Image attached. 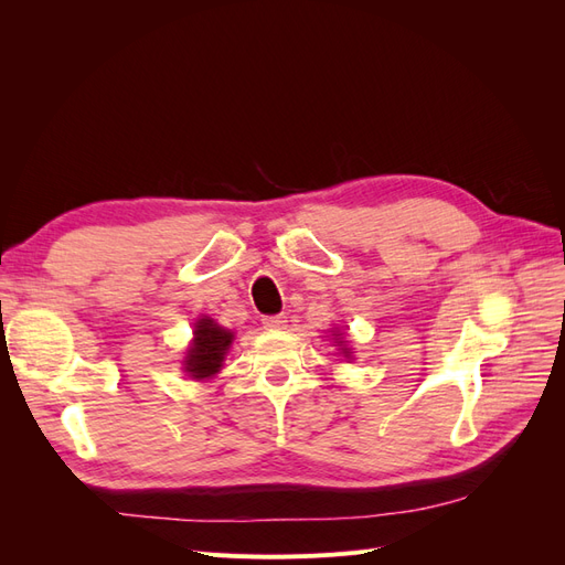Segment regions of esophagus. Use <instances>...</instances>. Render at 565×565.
<instances>
[{"label":"esophagus","mask_w":565,"mask_h":565,"mask_svg":"<svg viewBox=\"0 0 565 565\" xmlns=\"http://www.w3.org/2000/svg\"><path fill=\"white\" fill-rule=\"evenodd\" d=\"M262 324L266 330H285L287 328V316H264Z\"/></svg>","instance_id":"34e87169"}]
</instances>
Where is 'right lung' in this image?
<instances>
[{
	"label": "right lung",
	"instance_id": "right-lung-1",
	"mask_svg": "<svg viewBox=\"0 0 565 565\" xmlns=\"http://www.w3.org/2000/svg\"><path fill=\"white\" fill-rule=\"evenodd\" d=\"M233 341V332L218 328L210 318H202L195 324V339L193 347L185 355V372L193 380H207L221 370L224 355Z\"/></svg>",
	"mask_w": 565,
	"mask_h": 565
}]
</instances>
